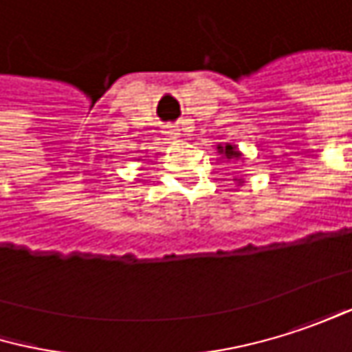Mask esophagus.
Masks as SVG:
<instances>
[{
    "mask_svg": "<svg viewBox=\"0 0 352 352\" xmlns=\"http://www.w3.org/2000/svg\"><path fill=\"white\" fill-rule=\"evenodd\" d=\"M162 129H164V133H166L168 138H177V135H179V127H177V125H164Z\"/></svg>",
    "mask_w": 352,
    "mask_h": 352,
    "instance_id": "obj_1",
    "label": "esophagus"
}]
</instances>
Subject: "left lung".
I'll list each match as a JSON object with an SVG mask.
<instances>
[{
  "instance_id": "obj_1",
  "label": "left lung",
  "mask_w": 352,
  "mask_h": 352,
  "mask_svg": "<svg viewBox=\"0 0 352 352\" xmlns=\"http://www.w3.org/2000/svg\"><path fill=\"white\" fill-rule=\"evenodd\" d=\"M219 152L221 154H225L227 156V160H239L243 154L237 150V146L235 144H225V146H219Z\"/></svg>"
}]
</instances>
